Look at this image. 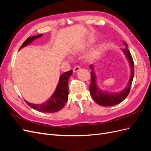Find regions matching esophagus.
<instances>
[{
  "label": "esophagus",
  "mask_w": 151,
  "mask_h": 151,
  "mask_svg": "<svg viewBox=\"0 0 151 151\" xmlns=\"http://www.w3.org/2000/svg\"><path fill=\"white\" fill-rule=\"evenodd\" d=\"M80 70H81V67H79V66H77V67H74V69H73V72H74V73H76V72H78V71Z\"/></svg>",
  "instance_id": "esophagus-1"
}]
</instances>
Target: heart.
Returning a JSON list of instances; mask_svg holds the SVG:
<instances>
[{
	"instance_id": "obj_1",
	"label": "heart",
	"mask_w": 151,
	"mask_h": 151,
	"mask_svg": "<svg viewBox=\"0 0 151 151\" xmlns=\"http://www.w3.org/2000/svg\"><path fill=\"white\" fill-rule=\"evenodd\" d=\"M93 43V41H90V42H89L88 43H86L77 45V46L75 47L74 48H73L72 53L76 54L82 51H83L84 50L90 47ZM101 53H102V50L101 48L94 49L93 50H92V51H91L88 55L86 56V60L92 62L96 60V59L100 57V55H101Z\"/></svg>"
}]
</instances>
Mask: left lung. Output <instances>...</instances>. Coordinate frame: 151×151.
<instances>
[{"instance_id": "left-lung-1", "label": "left lung", "mask_w": 151, "mask_h": 151, "mask_svg": "<svg viewBox=\"0 0 151 151\" xmlns=\"http://www.w3.org/2000/svg\"><path fill=\"white\" fill-rule=\"evenodd\" d=\"M123 45L125 46V49H122V52L125 55L128 62L129 63L130 68V75L129 80L125 88L118 92H109L107 90H103L100 89L97 84V76L95 72L94 65H90L89 68L91 69V83L89 87V93L91 97L97 104L103 106H114L118 103L122 102L127 96L129 95L130 90V87L133 81L134 76V63L132 59L130 52L128 48L127 43L123 42Z\"/></svg>"}]
</instances>
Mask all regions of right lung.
Listing matches in <instances>:
<instances>
[{
	"mask_svg": "<svg viewBox=\"0 0 151 151\" xmlns=\"http://www.w3.org/2000/svg\"><path fill=\"white\" fill-rule=\"evenodd\" d=\"M43 34H40L33 36H30L21 45L19 50L33 42L36 39L40 38ZM72 70L65 72L60 76V79L54 93L46 101L42 104H34L29 103L25 100L29 106L40 112L54 113L60 111L65 106L68 97V79L72 74Z\"/></svg>",
	"mask_w": 151,
	"mask_h": 151,
	"instance_id": "right-lung-1",
	"label": "right lung"
}]
</instances>
